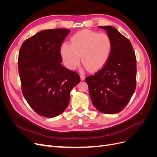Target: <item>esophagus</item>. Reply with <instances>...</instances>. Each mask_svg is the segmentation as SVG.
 Instances as JSON below:
<instances>
[{"instance_id": "obj_1", "label": "esophagus", "mask_w": 157, "mask_h": 157, "mask_svg": "<svg viewBox=\"0 0 157 157\" xmlns=\"http://www.w3.org/2000/svg\"><path fill=\"white\" fill-rule=\"evenodd\" d=\"M80 80H84L85 79V77L83 75H80Z\"/></svg>"}]
</instances>
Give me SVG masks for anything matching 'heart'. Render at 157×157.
<instances>
[{
	"label": "heart",
	"instance_id": "b5f03b06",
	"mask_svg": "<svg viewBox=\"0 0 157 157\" xmlns=\"http://www.w3.org/2000/svg\"><path fill=\"white\" fill-rule=\"evenodd\" d=\"M113 42L107 33H99L88 29L77 32L71 37V45L65 42L60 53L64 65L74 70L80 62L91 71L96 72L105 65L110 58Z\"/></svg>",
	"mask_w": 157,
	"mask_h": 157
}]
</instances>
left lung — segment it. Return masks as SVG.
Instances as JSON below:
<instances>
[{
    "label": "left lung",
    "mask_w": 157,
    "mask_h": 157,
    "mask_svg": "<svg viewBox=\"0 0 157 157\" xmlns=\"http://www.w3.org/2000/svg\"><path fill=\"white\" fill-rule=\"evenodd\" d=\"M113 42L110 58L104 67L85 81L91 100L99 111L115 114L124 109L136 87V58L130 41L111 26H101Z\"/></svg>",
    "instance_id": "left-lung-1"
}]
</instances>
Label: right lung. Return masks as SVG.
Instances as JSON below:
<instances>
[{
  "label": "right lung",
  "instance_id": "add662e5",
  "mask_svg": "<svg viewBox=\"0 0 157 157\" xmlns=\"http://www.w3.org/2000/svg\"><path fill=\"white\" fill-rule=\"evenodd\" d=\"M67 29L41 31L23 42L18 71L23 96L39 115L55 117L67 107L70 92L80 78L61 64L60 49Z\"/></svg>",
  "mask_w": 157,
  "mask_h": 157
}]
</instances>
